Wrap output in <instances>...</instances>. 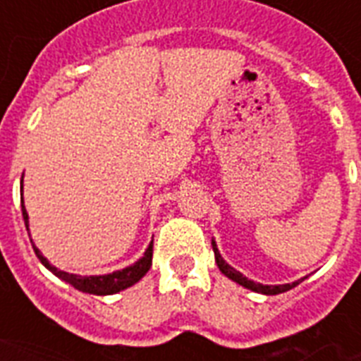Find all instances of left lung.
Masks as SVG:
<instances>
[{
	"label": "left lung",
	"instance_id": "left-lung-1",
	"mask_svg": "<svg viewBox=\"0 0 361 361\" xmlns=\"http://www.w3.org/2000/svg\"><path fill=\"white\" fill-rule=\"evenodd\" d=\"M212 247H214V252H215V262H217V266H219V269L223 271V274L228 277V279H232L234 283H238V285L245 286V288H249V290L252 292H260V294H266V296H275V294H281V292H286L290 290V288H294L296 285H300L303 279L300 281H294V283H286V285H260V283H255V281L247 279L245 275L240 274L238 269H234L231 266V264H226L225 260H223V257H221L219 249H217V243H215V240H212Z\"/></svg>",
	"mask_w": 361,
	"mask_h": 361
}]
</instances>
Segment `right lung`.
<instances>
[{
	"label": "right lung",
	"instance_id": "right-lung-1",
	"mask_svg": "<svg viewBox=\"0 0 361 361\" xmlns=\"http://www.w3.org/2000/svg\"><path fill=\"white\" fill-rule=\"evenodd\" d=\"M24 178V176H22ZM24 183V181H22ZM22 215H24V223L25 228H27V223H30V217H27V212H25L24 206V198H22ZM30 231V228H27ZM31 245H33V251H35L37 258L44 264V268H48L52 271L56 277L59 279H63L65 283H69L76 288V290L87 292V294H95V296H109V294H116V292L125 290V288H129L135 283L144 277L147 274V269L152 268V255H153V241L149 243V247L144 252V257L140 260H136L133 266H127L123 269H118V271H112V274L106 275H75V274H67V271H61L56 266L48 262L47 258L42 257L41 251L37 249L35 243L31 241Z\"/></svg>",
	"mask_w": 361,
	"mask_h": 361
}]
</instances>
